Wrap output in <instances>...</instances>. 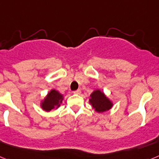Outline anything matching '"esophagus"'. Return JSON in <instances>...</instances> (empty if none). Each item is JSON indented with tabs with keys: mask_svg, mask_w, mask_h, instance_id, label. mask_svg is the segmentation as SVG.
I'll use <instances>...</instances> for the list:
<instances>
[{
	"mask_svg": "<svg viewBox=\"0 0 159 159\" xmlns=\"http://www.w3.org/2000/svg\"><path fill=\"white\" fill-rule=\"evenodd\" d=\"M73 93L76 94V95H80V94L81 93V91L80 89H78V90H76V91H75V92H73Z\"/></svg>",
	"mask_w": 159,
	"mask_h": 159,
	"instance_id": "34e87169",
	"label": "esophagus"
}]
</instances>
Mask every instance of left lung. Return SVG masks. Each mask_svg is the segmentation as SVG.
Segmentation results:
<instances>
[{
	"label": "left lung",
	"mask_w": 159,
	"mask_h": 159,
	"mask_svg": "<svg viewBox=\"0 0 159 159\" xmlns=\"http://www.w3.org/2000/svg\"><path fill=\"white\" fill-rule=\"evenodd\" d=\"M89 102L90 104H92V107L93 109H95V111L99 112V113L110 110L113 106L111 101L108 99L103 92H102L99 89L95 90L91 94Z\"/></svg>",
	"instance_id": "obj_1"
}]
</instances>
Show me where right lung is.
Returning <instances> with one entry per match:
<instances>
[{
	"label": "right lung",
	"mask_w": 159,
	"mask_h": 159,
	"mask_svg": "<svg viewBox=\"0 0 159 159\" xmlns=\"http://www.w3.org/2000/svg\"><path fill=\"white\" fill-rule=\"evenodd\" d=\"M64 97L62 94H60L58 91L55 89L51 90L48 93L46 97L41 102V108L43 111H50L52 109H57L62 102Z\"/></svg>",
	"instance_id": "right-lung-1"
}]
</instances>
